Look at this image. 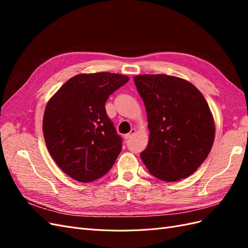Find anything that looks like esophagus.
Masks as SVG:
<instances>
[{"mask_svg":"<svg viewBox=\"0 0 248 248\" xmlns=\"http://www.w3.org/2000/svg\"><path fill=\"white\" fill-rule=\"evenodd\" d=\"M136 129H134V128H132L131 129V131L129 132V133H126V134H124V138L127 140V139H130L131 137H133L134 136V133H136Z\"/></svg>","mask_w":248,"mask_h":248,"instance_id":"esophagus-1","label":"esophagus"}]
</instances>
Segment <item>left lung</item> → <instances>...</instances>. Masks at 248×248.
I'll return each instance as SVG.
<instances>
[{
	"instance_id": "8db88e82",
	"label": "left lung",
	"mask_w": 248,
	"mask_h": 248,
	"mask_svg": "<svg viewBox=\"0 0 248 248\" xmlns=\"http://www.w3.org/2000/svg\"><path fill=\"white\" fill-rule=\"evenodd\" d=\"M133 79L147 111L150 137L140 158L149 172L167 182L192 175L211 151L215 137L205 97L188 80L168 74Z\"/></svg>"
}]
</instances>
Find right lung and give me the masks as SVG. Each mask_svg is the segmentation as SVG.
<instances>
[{"instance_id": "add662e5", "label": "right lung", "mask_w": 248, "mask_h": 248, "mask_svg": "<svg viewBox=\"0 0 248 248\" xmlns=\"http://www.w3.org/2000/svg\"><path fill=\"white\" fill-rule=\"evenodd\" d=\"M128 80L118 73H80L48 100L42 122L47 150L59 168L76 181L101 178L121 152L122 140L104 104Z\"/></svg>"}]
</instances>
